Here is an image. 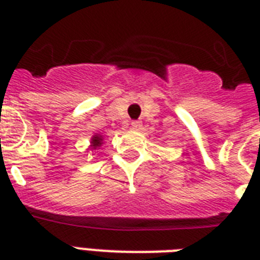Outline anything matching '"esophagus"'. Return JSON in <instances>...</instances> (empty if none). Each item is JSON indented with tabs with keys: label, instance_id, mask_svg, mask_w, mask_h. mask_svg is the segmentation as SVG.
I'll return each instance as SVG.
<instances>
[{
	"label": "esophagus",
	"instance_id": "esophagus-1",
	"mask_svg": "<svg viewBox=\"0 0 260 260\" xmlns=\"http://www.w3.org/2000/svg\"><path fill=\"white\" fill-rule=\"evenodd\" d=\"M141 127H142V121H133L132 128H134V130H139Z\"/></svg>",
	"mask_w": 260,
	"mask_h": 260
}]
</instances>
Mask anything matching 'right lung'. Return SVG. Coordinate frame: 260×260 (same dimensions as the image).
<instances>
[{
  "mask_svg": "<svg viewBox=\"0 0 260 260\" xmlns=\"http://www.w3.org/2000/svg\"><path fill=\"white\" fill-rule=\"evenodd\" d=\"M102 144H103L102 135H99V134L93 135L92 139H91V148H92V150H96V148H99Z\"/></svg>",
  "mask_w": 260,
  "mask_h": 260,
  "instance_id": "1",
  "label": "right lung"
}]
</instances>
